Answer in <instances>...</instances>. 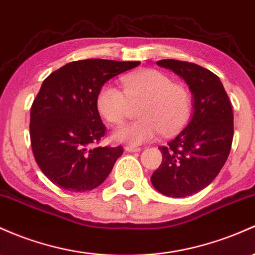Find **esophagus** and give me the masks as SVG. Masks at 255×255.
<instances>
[{"mask_svg": "<svg viewBox=\"0 0 255 255\" xmlns=\"http://www.w3.org/2000/svg\"><path fill=\"white\" fill-rule=\"evenodd\" d=\"M125 150L128 151V152H138V151H140V147L133 146V145H126Z\"/></svg>", "mask_w": 255, "mask_h": 255, "instance_id": "34e87169", "label": "esophagus"}]
</instances>
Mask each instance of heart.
<instances>
[{
	"mask_svg": "<svg viewBox=\"0 0 255 255\" xmlns=\"http://www.w3.org/2000/svg\"><path fill=\"white\" fill-rule=\"evenodd\" d=\"M123 91L104 85L97 96V109L108 122L119 125L129 113V103L142 102L140 119L125 123L114 139L130 145L151 141L159 135H173L186 126L192 114V96L185 86L155 69H145L122 77Z\"/></svg>",
	"mask_w": 255,
	"mask_h": 255,
	"instance_id": "heart-1",
	"label": "heart"
}]
</instances>
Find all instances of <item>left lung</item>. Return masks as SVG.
<instances>
[{
  "instance_id": "8db88e82",
  "label": "left lung",
  "mask_w": 255,
  "mask_h": 255,
  "mask_svg": "<svg viewBox=\"0 0 255 255\" xmlns=\"http://www.w3.org/2000/svg\"><path fill=\"white\" fill-rule=\"evenodd\" d=\"M157 65L184 78L194 94V115L166 146L151 183L169 197H186L208 186L225 164L234 138V114L219 77L187 61L163 59Z\"/></svg>"
}]
</instances>
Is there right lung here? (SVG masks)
I'll return each instance as SVG.
<instances>
[{"mask_svg":"<svg viewBox=\"0 0 255 255\" xmlns=\"http://www.w3.org/2000/svg\"><path fill=\"white\" fill-rule=\"evenodd\" d=\"M139 61L77 60L52 72L30 111L33 157L44 175L61 189L89 191L110 174L122 146H94L106 135L97 109L99 89Z\"/></svg>","mask_w":255,"mask_h":255,"instance_id":"1","label":"right lung"}]
</instances>
